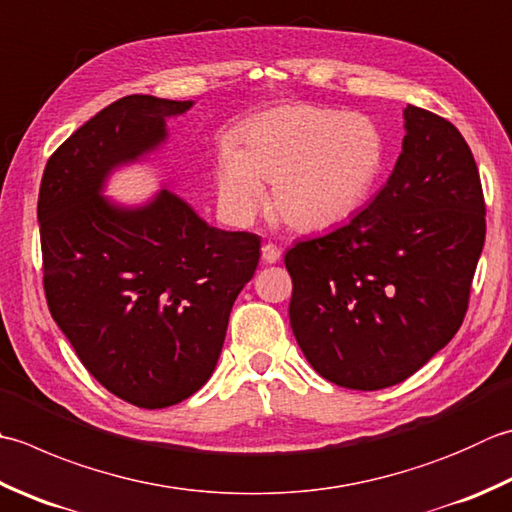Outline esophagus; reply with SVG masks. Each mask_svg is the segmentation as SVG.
Instances as JSON below:
<instances>
[{
  "instance_id": "obj_1",
  "label": "esophagus",
  "mask_w": 512,
  "mask_h": 512,
  "mask_svg": "<svg viewBox=\"0 0 512 512\" xmlns=\"http://www.w3.org/2000/svg\"><path fill=\"white\" fill-rule=\"evenodd\" d=\"M279 257H282V250H279L275 244H266L262 248V259L266 264H277Z\"/></svg>"
}]
</instances>
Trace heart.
Listing matches in <instances>:
<instances>
[{"label":"heart","instance_id":"1","mask_svg":"<svg viewBox=\"0 0 512 512\" xmlns=\"http://www.w3.org/2000/svg\"><path fill=\"white\" fill-rule=\"evenodd\" d=\"M384 162V135L373 119L322 106L279 108L250 122L237 146L219 150V206L246 224L264 206L270 184L275 215L299 233H315L366 204Z\"/></svg>","mask_w":512,"mask_h":512}]
</instances>
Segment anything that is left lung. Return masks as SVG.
<instances>
[{
    "mask_svg": "<svg viewBox=\"0 0 512 512\" xmlns=\"http://www.w3.org/2000/svg\"><path fill=\"white\" fill-rule=\"evenodd\" d=\"M393 173L362 213L288 250L293 335L319 375L355 390L404 382L455 337L484 248V195L459 130L404 108Z\"/></svg>",
    "mask_w": 512,
    "mask_h": 512,
    "instance_id": "1",
    "label": "left lung"
}]
</instances>
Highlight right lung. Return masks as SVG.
<instances>
[{"mask_svg":"<svg viewBox=\"0 0 512 512\" xmlns=\"http://www.w3.org/2000/svg\"><path fill=\"white\" fill-rule=\"evenodd\" d=\"M193 99L126 95L48 159L39 188L44 290L86 370L139 408L179 404L213 375L259 237L210 226L164 184L142 204L106 197L117 170L150 162Z\"/></svg>","mask_w":512,"mask_h":512,"instance_id":"obj_1","label":"right lung"}]
</instances>
